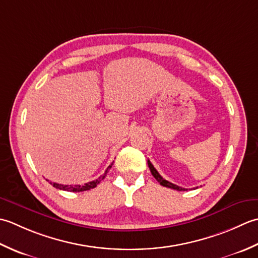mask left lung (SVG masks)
Instances as JSON below:
<instances>
[{"label":"left lung","instance_id":"obj_1","mask_svg":"<svg viewBox=\"0 0 258 258\" xmlns=\"http://www.w3.org/2000/svg\"><path fill=\"white\" fill-rule=\"evenodd\" d=\"M148 167H149V169H150V171H151V173H152V176H154L156 179H157V181H158L161 186H164V187H168V188H171V189H176V190H179V191H181V190H187V189H185V188H181V187H179V186H177V185H173V183H171L170 181H168V180H166V179H164V178H162L160 175H159V172L156 170V168L152 166V164L151 162L148 160ZM198 188V187H197Z\"/></svg>","mask_w":258,"mask_h":258}]
</instances>
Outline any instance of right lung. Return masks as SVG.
<instances>
[{
	"instance_id": "right-lung-1",
	"label": "right lung",
	"mask_w": 258,
	"mask_h": 258,
	"mask_svg": "<svg viewBox=\"0 0 258 258\" xmlns=\"http://www.w3.org/2000/svg\"><path fill=\"white\" fill-rule=\"evenodd\" d=\"M111 166H112V164L107 168L106 172H104L102 176H100V177L98 178V179L92 180V181H90V182H87V183H85V185H70V186H69V185H61V183L51 182V181H50V183H51V185L53 186V187H55V188H57V189H60V190H66V191L79 192V191L90 190V189H92V188H94V187H97L98 183H99L100 181H101L102 179H104V177H106L107 172H108V170L110 169V168H111Z\"/></svg>"
}]
</instances>
